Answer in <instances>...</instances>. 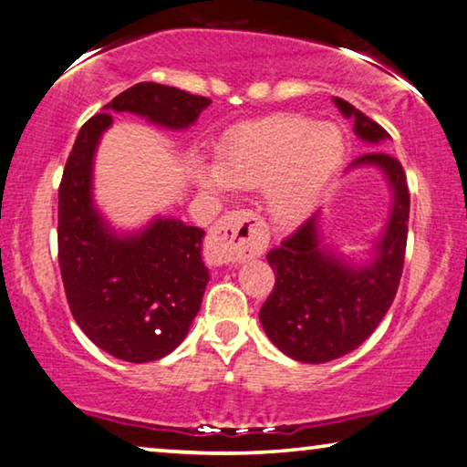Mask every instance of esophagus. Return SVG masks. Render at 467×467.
Wrapping results in <instances>:
<instances>
[{"instance_id": "esophagus-1", "label": "esophagus", "mask_w": 467, "mask_h": 467, "mask_svg": "<svg viewBox=\"0 0 467 467\" xmlns=\"http://www.w3.org/2000/svg\"><path fill=\"white\" fill-rule=\"evenodd\" d=\"M267 244L264 223L251 212H233L210 228L208 255L220 264L262 255Z\"/></svg>"}]
</instances>
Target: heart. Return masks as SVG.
<instances>
[{
    "instance_id": "b5f03b06",
    "label": "heart",
    "mask_w": 467,
    "mask_h": 467,
    "mask_svg": "<svg viewBox=\"0 0 467 467\" xmlns=\"http://www.w3.org/2000/svg\"><path fill=\"white\" fill-rule=\"evenodd\" d=\"M346 156L337 125L306 117H274L236 133L220 148L218 164L197 162L203 192L267 187V208L278 224H296L317 203Z\"/></svg>"
}]
</instances>
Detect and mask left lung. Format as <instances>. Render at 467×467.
<instances>
[{"mask_svg":"<svg viewBox=\"0 0 467 467\" xmlns=\"http://www.w3.org/2000/svg\"><path fill=\"white\" fill-rule=\"evenodd\" d=\"M334 105L354 121V133L365 144L391 140L350 102L334 97ZM365 167L381 171L391 193L389 218L365 262H354L323 241L321 210L267 253L275 286L262 305L259 321L270 342L292 360L321 365L357 350L383 321L398 292L410 218L406 172L381 150L358 156L348 171Z\"/></svg>","mask_w":467,"mask_h":467,"instance_id":"8db88e82","label":"left lung"}]
</instances>
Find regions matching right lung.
<instances>
[{"label": "right lung", "instance_id": "obj_1", "mask_svg": "<svg viewBox=\"0 0 467 467\" xmlns=\"http://www.w3.org/2000/svg\"><path fill=\"white\" fill-rule=\"evenodd\" d=\"M210 99L156 82L131 86L82 125L59 185V267L69 309L100 350L125 362L167 357L183 342L202 306L210 272L203 231L154 216L117 231L94 203V156L115 113L158 128H192Z\"/></svg>", "mask_w": 467, "mask_h": 467}]
</instances>
